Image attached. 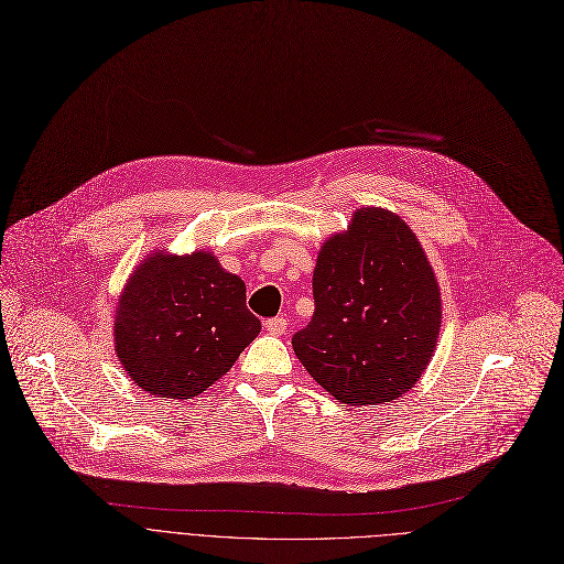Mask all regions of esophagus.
I'll return each instance as SVG.
<instances>
[{
	"mask_svg": "<svg viewBox=\"0 0 564 564\" xmlns=\"http://www.w3.org/2000/svg\"><path fill=\"white\" fill-rule=\"evenodd\" d=\"M286 318L284 316H275V318H269L267 321V329L273 334V336H282L286 332Z\"/></svg>",
	"mask_w": 564,
	"mask_h": 564,
	"instance_id": "esophagus-1",
	"label": "esophagus"
}]
</instances>
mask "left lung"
<instances>
[{
	"label": "left lung",
	"instance_id": "left-lung-1",
	"mask_svg": "<svg viewBox=\"0 0 564 564\" xmlns=\"http://www.w3.org/2000/svg\"><path fill=\"white\" fill-rule=\"evenodd\" d=\"M316 312L293 334L295 357L352 406L402 398L422 377L441 329V291L398 214L359 209L314 271Z\"/></svg>",
	"mask_w": 564,
	"mask_h": 564
}]
</instances>
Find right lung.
Wrapping results in <instances>:
<instances>
[{
	"label": "right lung",
	"mask_w": 564,
	"mask_h": 564,
	"mask_svg": "<svg viewBox=\"0 0 564 564\" xmlns=\"http://www.w3.org/2000/svg\"><path fill=\"white\" fill-rule=\"evenodd\" d=\"M259 329L246 284L209 252L153 254L121 295L115 348L147 393L192 400L232 368Z\"/></svg>",
	"instance_id": "right-lung-1"
}]
</instances>
